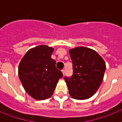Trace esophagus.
Listing matches in <instances>:
<instances>
[{
  "label": "esophagus",
  "mask_w": 122,
  "mask_h": 122,
  "mask_svg": "<svg viewBox=\"0 0 122 122\" xmlns=\"http://www.w3.org/2000/svg\"><path fill=\"white\" fill-rule=\"evenodd\" d=\"M61 71H62V73H63V75H65V70L63 69V70H61Z\"/></svg>",
  "instance_id": "1"
}]
</instances>
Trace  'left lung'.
<instances>
[{"mask_svg": "<svg viewBox=\"0 0 122 122\" xmlns=\"http://www.w3.org/2000/svg\"><path fill=\"white\" fill-rule=\"evenodd\" d=\"M73 63V75L65 77L69 94L75 99L90 98L102 83L106 64L94 50L78 47L70 50Z\"/></svg>", "mask_w": 122, "mask_h": 122, "instance_id": "8db88e82", "label": "left lung"}]
</instances>
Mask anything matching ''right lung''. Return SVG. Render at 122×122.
<instances>
[{
    "instance_id": "obj_1",
    "label": "right lung",
    "mask_w": 122,
    "mask_h": 122,
    "mask_svg": "<svg viewBox=\"0 0 122 122\" xmlns=\"http://www.w3.org/2000/svg\"><path fill=\"white\" fill-rule=\"evenodd\" d=\"M52 47L41 45L25 54L18 68V75L26 92L37 100L51 96L63 73L51 58Z\"/></svg>"
}]
</instances>
